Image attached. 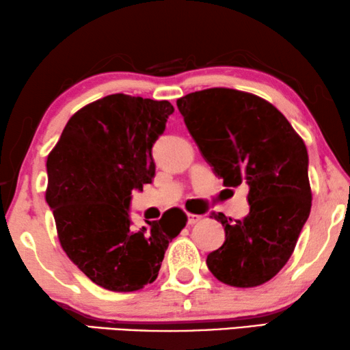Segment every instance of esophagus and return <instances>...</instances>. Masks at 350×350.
I'll return each mask as SVG.
<instances>
[{"instance_id":"1","label":"esophagus","mask_w":350,"mask_h":350,"mask_svg":"<svg viewBox=\"0 0 350 350\" xmlns=\"http://www.w3.org/2000/svg\"><path fill=\"white\" fill-rule=\"evenodd\" d=\"M198 220H202V215L196 214H187V225H196Z\"/></svg>"}]
</instances>
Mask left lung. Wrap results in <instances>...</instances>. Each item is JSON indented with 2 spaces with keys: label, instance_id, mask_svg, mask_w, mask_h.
Here are the masks:
<instances>
[{
  "label": "left lung",
  "instance_id": "8db88e82",
  "mask_svg": "<svg viewBox=\"0 0 350 350\" xmlns=\"http://www.w3.org/2000/svg\"><path fill=\"white\" fill-rule=\"evenodd\" d=\"M176 105L223 185L250 189L243 220L213 214L225 226V242L208 254V268L232 287L265 284L290 259L310 214L304 141L278 108L243 91H196Z\"/></svg>",
  "mask_w": 350,
  "mask_h": 350
}]
</instances>
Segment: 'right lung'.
Here are the masks:
<instances>
[{
    "mask_svg": "<svg viewBox=\"0 0 350 350\" xmlns=\"http://www.w3.org/2000/svg\"><path fill=\"white\" fill-rule=\"evenodd\" d=\"M174 107L110 94L79 110L49 153L46 202L60 245L74 265L111 291H136L158 278L186 214L170 209L157 221L131 228V192L154 176L152 147Z\"/></svg>",
    "mask_w": 350,
    "mask_h": 350,
    "instance_id": "add662e5",
    "label": "right lung"
}]
</instances>
